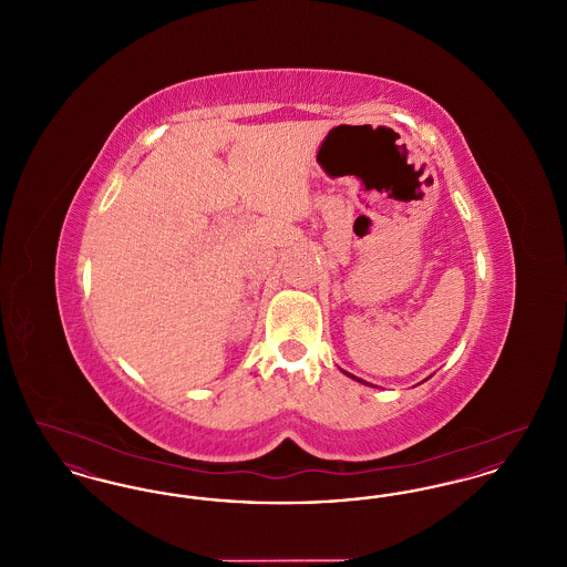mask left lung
<instances>
[{
  "instance_id": "obj_1",
  "label": "left lung",
  "mask_w": 567,
  "mask_h": 567,
  "mask_svg": "<svg viewBox=\"0 0 567 567\" xmlns=\"http://www.w3.org/2000/svg\"><path fill=\"white\" fill-rule=\"evenodd\" d=\"M349 377L354 378L352 374H349ZM354 380H359V378H354ZM359 382H363V380H359Z\"/></svg>"
}]
</instances>
